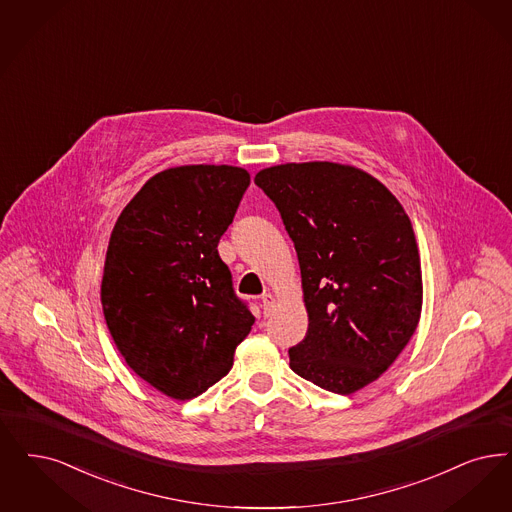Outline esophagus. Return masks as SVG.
Wrapping results in <instances>:
<instances>
[{"mask_svg":"<svg viewBox=\"0 0 512 512\" xmlns=\"http://www.w3.org/2000/svg\"><path fill=\"white\" fill-rule=\"evenodd\" d=\"M261 308H263V314H265V316H270V312H272V308H274V297H272L270 293H265V295L261 297Z\"/></svg>","mask_w":512,"mask_h":512,"instance_id":"34e87169","label":"esophagus"}]
</instances>
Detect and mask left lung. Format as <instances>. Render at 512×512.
Here are the masks:
<instances>
[{"mask_svg":"<svg viewBox=\"0 0 512 512\" xmlns=\"http://www.w3.org/2000/svg\"><path fill=\"white\" fill-rule=\"evenodd\" d=\"M255 184L280 211L301 266L308 329L289 348V368L335 394L366 387L421 316V261L404 207L350 165H276Z\"/></svg>","mask_w":512,"mask_h":512,"instance_id":"8db88e82","label":"left lung"}]
</instances>
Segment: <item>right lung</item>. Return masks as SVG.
<instances>
[{"instance_id":"obj_1","label":"right lung","mask_w":512,"mask_h":512,"mask_svg":"<svg viewBox=\"0 0 512 512\" xmlns=\"http://www.w3.org/2000/svg\"><path fill=\"white\" fill-rule=\"evenodd\" d=\"M247 186L242 167L165 169L112 230L101 284L106 326L129 368L175 400L223 379L255 322L217 249Z\"/></svg>"}]
</instances>
